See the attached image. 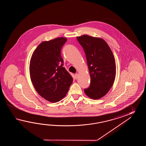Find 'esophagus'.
<instances>
[{
	"label": "esophagus",
	"instance_id": "1",
	"mask_svg": "<svg viewBox=\"0 0 146 146\" xmlns=\"http://www.w3.org/2000/svg\"><path fill=\"white\" fill-rule=\"evenodd\" d=\"M74 78H75V79H77L78 78V74H76L74 76Z\"/></svg>",
	"mask_w": 146,
	"mask_h": 146
}]
</instances>
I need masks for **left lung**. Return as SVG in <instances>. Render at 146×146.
Returning <instances> with one entry per match:
<instances>
[{"instance_id": "1", "label": "left lung", "mask_w": 146, "mask_h": 146, "mask_svg": "<svg viewBox=\"0 0 146 146\" xmlns=\"http://www.w3.org/2000/svg\"><path fill=\"white\" fill-rule=\"evenodd\" d=\"M87 58L91 81L84 89L87 96L99 99L112 87L116 75L115 59L109 45L102 38L84 35L77 37Z\"/></svg>"}]
</instances>
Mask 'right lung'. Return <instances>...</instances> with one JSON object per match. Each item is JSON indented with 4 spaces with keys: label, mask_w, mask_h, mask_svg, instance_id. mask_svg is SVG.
<instances>
[{
    "label": "right lung",
    "mask_w": 146,
    "mask_h": 146,
    "mask_svg": "<svg viewBox=\"0 0 146 146\" xmlns=\"http://www.w3.org/2000/svg\"><path fill=\"white\" fill-rule=\"evenodd\" d=\"M65 37L43 42L33 53L30 65L32 82L37 93L45 99L56 103L68 91L73 78L64 67L61 50Z\"/></svg>",
    "instance_id": "add662e5"
}]
</instances>
